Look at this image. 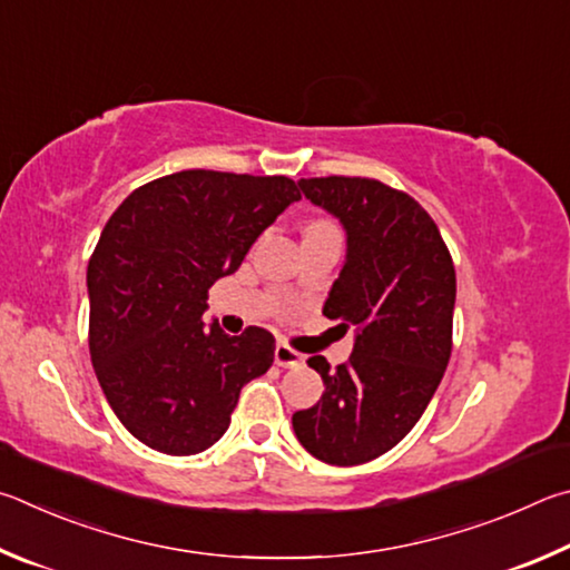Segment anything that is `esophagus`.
I'll use <instances>...</instances> for the list:
<instances>
[{
	"label": "esophagus",
	"instance_id": "obj_1",
	"mask_svg": "<svg viewBox=\"0 0 570 570\" xmlns=\"http://www.w3.org/2000/svg\"><path fill=\"white\" fill-rule=\"evenodd\" d=\"M303 363V355L293 351V347H287L285 343H277L275 345V365L279 367H295Z\"/></svg>",
	"mask_w": 570,
	"mask_h": 570
}]
</instances>
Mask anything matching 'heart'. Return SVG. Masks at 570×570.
Instances as JSON below:
<instances>
[{
  "instance_id": "heart-1",
  "label": "heart",
  "mask_w": 570,
  "mask_h": 570,
  "mask_svg": "<svg viewBox=\"0 0 570 570\" xmlns=\"http://www.w3.org/2000/svg\"><path fill=\"white\" fill-rule=\"evenodd\" d=\"M323 225H331V223H313L311 227H323Z\"/></svg>"
}]
</instances>
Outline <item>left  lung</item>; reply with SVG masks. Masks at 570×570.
<instances>
[{
	"instance_id": "obj_1",
	"label": "left lung",
	"mask_w": 570,
	"mask_h": 570,
	"mask_svg": "<svg viewBox=\"0 0 570 570\" xmlns=\"http://www.w3.org/2000/svg\"><path fill=\"white\" fill-rule=\"evenodd\" d=\"M303 195L345 229V263L323 315L355 327L351 361L323 355L317 405L293 415L301 445L331 465H361L421 421L451 361L455 267L431 215L367 177L301 179Z\"/></svg>"
}]
</instances>
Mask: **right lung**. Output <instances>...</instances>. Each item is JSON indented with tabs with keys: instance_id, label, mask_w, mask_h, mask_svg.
Listing matches in <instances>:
<instances>
[{
	"instance_id": "obj_1",
	"label": "right lung",
	"mask_w": 570,
	"mask_h": 570,
	"mask_svg": "<svg viewBox=\"0 0 570 570\" xmlns=\"http://www.w3.org/2000/svg\"><path fill=\"white\" fill-rule=\"evenodd\" d=\"M297 199L283 175L183 169L137 187L107 219L87 267L89 355L109 407L153 451H207L243 385L273 365L263 327L225 335L203 313L209 287Z\"/></svg>"
}]
</instances>
